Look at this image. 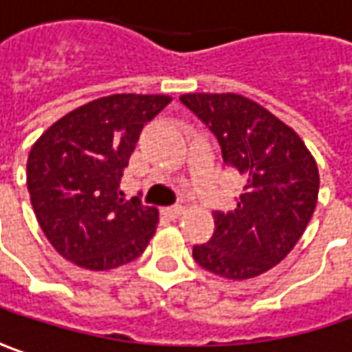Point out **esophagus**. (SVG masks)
Instances as JSON below:
<instances>
[{"label":"esophagus","instance_id":"34e87169","mask_svg":"<svg viewBox=\"0 0 352 352\" xmlns=\"http://www.w3.org/2000/svg\"><path fill=\"white\" fill-rule=\"evenodd\" d=\"M183 212H185V206H181V204H175V206L165 208V214H167L169 218H179Z\"/></svg>","mask_w":352,"mask_h":352}]
</instances>
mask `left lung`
<instances>
[{
    "mask_svg": "<svg viewBox=\"0 0 352 352\" xmlns=\"http://www.w3.org/2000/svg\"><path fill=\"white\" fill-rule=\"evenodd\" d=\"M222 146L224 164L245 179L230 212L216 210L212 237L192 248L202 269L230 280L267 273L294 249L318 204L320 171L294 128L237 93H185Z\"/></svg>",
    "mask_w": 352,
    "mask_h": 352,
    "instance_id": "8db88e82",
    "label": "left lung"
}]
</instances>
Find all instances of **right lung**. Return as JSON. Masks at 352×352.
<instances>
[{"instance_id": "obj_1", "label": "right lung", "mask_w": 352, "mask_h": 352, "mask_svg": "<svg viewBox=\"0 0 352 352\" xmlns=\"http://www.w3.org/2000/svg\"><path fill=\"white\" fill-rule=\"evenodd\" d=\"M169 95L116 93L58 118L32 144L27 188L52 248L87 271L138 259L160 222L155 206L126 200L118 183L140 132Z\"/></svg>"}]
</instances>
